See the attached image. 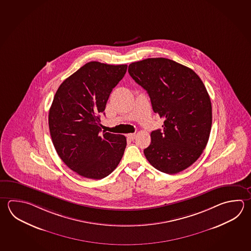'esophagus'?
<instances>
[{
	"instance_id": "obj_1",
	"label": "esophagus",
	"mask_w": 251,
	"mask_h": 251,
	"mask_svg": "<svg viewBox=\"0 0 251 251\" xmlns=\"http://www.w3.org/2000/svg\"><path fill=\"white\" fill-rule=\"evenodd\" d=\"M127 137H128L129 140H133V139H135V137H136V134H134V133H130V134H128V135H127Z\"/></svg>"
}]
</instances>
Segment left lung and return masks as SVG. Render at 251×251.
<instances>
[{
    "label": "left lung",
    "mask_w": 251,
    "mask_h": 251,
    "mask_svg": "<svg viewBox=\"0 0 251 251\" xmlns=\"http://www.w3.org/2000/svg\"><path fill=\"white\" fill-rule=\"evenodd\" d=\"M128 71L164 119L162 130L151 131L144 150L147 161L166 174L187 169L202 153L211 130L212 107L202 80L189 67L164 57L134 62Z\"/></svg>",
    "instance_id": "left-lung-1"
}]
</instances>
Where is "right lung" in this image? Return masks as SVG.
I'll list each match as a JSON object with an SVG mask.
<instances>
[{
    "label": "right lung",
    "instance_id": "right-lung-1",
    "mask_svg": "<svg viewBox=\"0 0 251 251\" xmlns=\"http://www.w3.org/2000/svg\"><path fill=\"white\" fill-rule=\"evenodd\" d=\"M127 65L91 61L66 78L49 113V128L58 156L78 175L102 179L116 169L127 140L101 130L100 114Z\"/></svg>",
    "mask_w": 251,
    "mask_h": 251
}]
</instances>
